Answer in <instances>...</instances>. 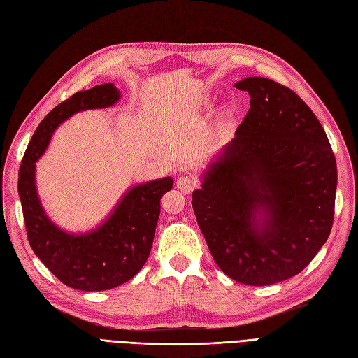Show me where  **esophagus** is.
Returning a JSON list of instances; mask_svg holds the SVG:
<instances>
[{"label": "esophagus", "mask_w": 358, "mask_h": 358, "mask_svg": "<svg viewBox=\"0 0 358 358\" xmlns=\"http://www.w3.org/2000/svg\"><path fill=\"white\" fill-rule=\"evenodd\" d=\"M177 187L182 194H190V192H194V189L196 187V181L189 176H182L177 180Z\"/></svg>", "instance_id": "34e87169"}]
</instances>
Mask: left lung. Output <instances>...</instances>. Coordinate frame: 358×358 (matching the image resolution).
I'll return each instance as SVG.
<instances>
[{
	"label": "left lung",
	"instance_id": "1",
	"mask_svg": "<svg viewBox=\"0 0 358 358\" xmlns=\"http://www.w3.org/2000/svg\"><path fill=\"white\" fill-rule=\"evenodd\" d=\"M251 108L192 194L216 264L248 286L299 273L327 242L334 219L336 157L315 113L277 81L234 85Z\"/></svg>",
	"mask_w": 358,
	"mask_h": 358
}]
</instances>
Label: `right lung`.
I'll return each instance as SVG.
<instances>
[{"label": "right lung", "mask_w": 358, "mask_h": 358, "mask_svg": "<svg viewBox=\"0 0 358 358\" xmlns=\"http://www.w3.org/2000/svg\"><path fill=\"white\" fill-rule=\"evenodd\" d=\"M121 92L113 83L81 90L54 107L27 146L17 178L27 237L34 254L68 287L99 292L121 286L148 259L160 216V198L172 189V177L128 189L103 224L86 233H68L54 224L36 189V162L52 133L72 115L115 106Z\"/></svg>", "instance_id": "right-lung-1"}]
</instances>
